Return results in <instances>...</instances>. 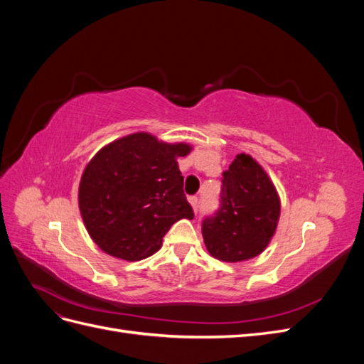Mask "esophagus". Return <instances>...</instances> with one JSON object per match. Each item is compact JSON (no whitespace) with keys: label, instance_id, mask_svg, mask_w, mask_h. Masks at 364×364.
Segmentation results:
<instances>
[{"label":"esophagus","instance_id":"1","mask_svg":"<svg viewBox=\"0 0 364 364\" xmlns=\"http://www.w3.org/2000/svg\"><path fill=\"white\" fill-rule=\"evenodd\" d=\"M190 203H191V206H193V209H194V213H197V209H199V199H197V197H190Z\"/></svg>","mask_w":364,"mask_h":364}]
</instances>
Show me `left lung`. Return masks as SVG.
<instances>
[{
	"mask_svg": "<svg viewBox=\"0 0 364 364\" xmlns=\"http://www.w3.org/2000/svg\"><path fill=\"white\" fill-rule=\"evenodd\" d=\"M218 202L202 222L208 252L226 262L259 255L277 229L281 203L267 174L249 155H237L223 171Z\"/></svg>",
	"mask_w": 364,
	"mask_h": 364,
	"instance_id": "8db88e82",
	"label": "left lung"
}]
</instances>
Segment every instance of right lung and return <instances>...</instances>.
<instances>
[{"mask_svg": "<svg viewBox=\"0 0 364 364\" xmlns=\"http://www.w3.org/2000/svg\"><path fill=\"white\" fill-rule=\"evenodd\" d=\"M190 150L134 134L97 153L83 171L79 206L98 247L126 261L144 259L161 249L173 223L194 218L176 161Z\"/></svg>", "mask_w": 364, "mask_h": 364, "instance_id": "1", "label": "right lung"}]
</instances>
